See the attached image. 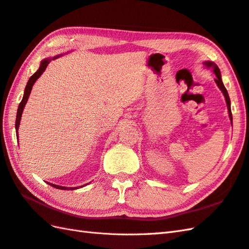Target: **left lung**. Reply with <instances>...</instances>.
Instances as JSON below:
<instances>
[{
    "label": "left lung",
    "instance_id": "obj_1",
    "mask_svg": "<svg viewBox=\"0 0 249 249\" xmlns=\"http://www.w3.org/2000/svg\"><path fill=\"white\" fill-rule=\"evenodd\" d=\"M204 65L206 66V68H212L213 69V71L214 74L216 76V78L214 79L215 80V83L217 84V87H219V89L222 90V93L224 95V97H225V100H226V104H227V108H228V114H229V118L230 120H231V124H232V114H231V108H230V98H229V95L227 93V89L226 88L224 87L223 84V81H222V78H221V71H220V69L217 68V65L213 62L211 61H206L204 62Z\"/></svg>",
    "mask_w": 249,
    "mask_h": 249
}]
</instances>
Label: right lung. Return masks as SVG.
<instances>
[{
    "label": "right lung",
    "mask_w": 249,
    "mask_h": 249,
    "mask_svg": "<svg viewBox=\"0 0 249 249\" xmlns=\"http://www.w3.org/2000/svg\"><path fill=\"white\" fill-rule=\"evenodd\" d=\"M58 57L60 56H56V57H53V58H47V59H44L42 60L41 61V64H40V68L39 70L35 72V74L29 78V80L26 84V88H25V90H24V95H23V98H22V101L20 102L19 105V107H18V112H17V118H16V132H17V137H18V130H19V125H20V120H21V117H22V113H23V110H24V107H25L26 102L28 100V97L30 95V92H32V89H33V86L34 83L37 81V79L42 75V72H43L46 69V66L48 65V63H50L53 59H57ZM48 185L53 186V188H57V189H61V190H75V189H78V187H74V188H68V187H63V186H58V185H54V184H51L48 183ZM82 187V186H80Z\"/></svg>",
    "instance_id": "add662e5"
}]
</instances>
